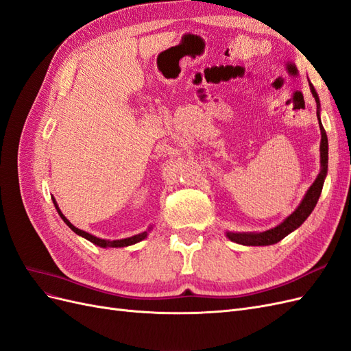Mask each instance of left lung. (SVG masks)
I'll list each match as a JSON object with an SVG mask.
<instances>
[{
  "label": "left lung",
  "instance_id": "obj_1",
  "mask_svg": "<svg viewBox=\"0 0 351 351\" xmlns=\"http://www.w3.org/2000/svg\"><path fill=\"white\" fill-rule=\"evenodd\" d=\"M309 86H311V92L313 95V98L316 101V115H317V120H319V129H321V171H319V174H317L313 184L306 192L303 200L300 202V205L297 206V209L293 212V214L290 217H287L280 226L274 227L271 230H267V231H262V232H231V231H227V237L231 241L243 244V246H269V244H275V243L281 241L285 236H289L291 231L299 228L307 219V217L312 214V210L315 209V206L317 204V199H319V196H321L325 177L328 173V137H326V132L324 129V125L321 123V117H319V111H321L319 97H317V93L311 82H309Z\"/></svg>",
  "mask_w": 351,
  "mask_h": 351
}]
</instances>
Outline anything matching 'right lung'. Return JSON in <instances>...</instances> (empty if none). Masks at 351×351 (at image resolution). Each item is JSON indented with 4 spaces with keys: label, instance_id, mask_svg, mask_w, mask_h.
<instances>
[{
    "label": "right lung",
    "instance_id": "add662e5",
    "mask_svg": "<svg viewBox=\"0 0 351 351\" xmlns=\"http://www.w3.org/2000/svg\"><path fill=\"white\" fill-rule=\"evenodd\" d=\"M52 202H54V206H56V209H57V212H58V215L61 217V219L64 221L66 224H67L74 232H76L77 236L84 237L86 240H89L90 243L97 244V246H99V247H125V246H132V244L142 241V240L146 239V236H147V231H143V232H141V234H136V236H133V237L121 239V240H104V239H99V237H95V236L89 234V232H86V231H83V230H79V228L74 227V226L71 224V222H70L64 215H62V212L60 210V208H58V205H57V202H56L54 197H52Z\"/></svg>",
    "mask_w": 351,
    "mask_h": 351
}]
</instances>
